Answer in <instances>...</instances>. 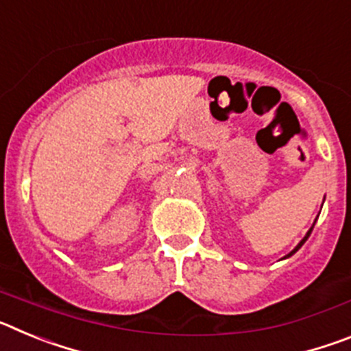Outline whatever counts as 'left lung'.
<instances>
[{
	"label": "left lung",
	"instance_id": "1",
	"mask_svg": "<svg viewBox=\"0 0 351 351\" xmlns=\"http://www.w3.org/2000/svg\"><path fill=\"white\" fill-rule=\"evenodd\" d=\"M324 200H325V198H324ZM315 223H316V221H315ZM315 223H313V226H315ZM313 226H311V228H309V230H308V234L304 235V239H302V241H300V243H299V244H297V246H295V247H293V250H291V251H290V253H288V255H287V256H285V258H288V256H291V255H293V253H295V251H299V250H300V247H302V244H304V243H306V241H308V237H309V235H311V232H313Z\"/></svg>",
	"mask_w": 351,
	"mask_h": 351
}]
</instances>
